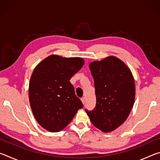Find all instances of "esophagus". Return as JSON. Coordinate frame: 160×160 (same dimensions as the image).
I'll list each match as a JSON object with an SVG mask.
<instances>
[{
  "mask_svg": "<svg viewBox=\"0 0 160 160\" xmlns=\"http://www.w3.org/2000/svg\"><path fill=\"white\" fill-rule=\"evenodd\" d=\"M81 101H82L83 104H85V97H82V98H81Z\"/></svg>",
  "mask_w": 160,
  "mask_h": 160,
  "instance_id": "obj_1",
  "label": "esophagus"
}]
</instances>
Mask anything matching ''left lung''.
I'll return each mask as SVG.
<instances>
[{"label":"left lung","mask_w":160,"mask_h":160,"mask_svg":"<svg viewBox=\"0 0 160 160\" xmlns=\"http://www.w3.org/2000/svg\"><path fill=\"white\" fill-rule=\"evenodd\" d=\"M94 82L96 106L85 109L91 122L103 132H111L128 118L133 106L135 88L131 70L114 56L90 64Z\"/></svg>","instance_id":"1"}]
</instances>
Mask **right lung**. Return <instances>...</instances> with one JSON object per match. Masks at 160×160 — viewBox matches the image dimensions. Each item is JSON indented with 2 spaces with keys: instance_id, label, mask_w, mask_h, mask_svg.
Wrapping results in <instances>:
<instances>
[{
  "instance_id": "1",
  "label": "right lung",
  "mask_w": 160,
  "mask_h": 160,
  "mask_svg": "<svg viewBox=\"0 0 160 160\" xmlns=\"http://www.w3.org/2000/svg\"><path fill=\"white\" fill-rule=\"evenodd\" d=\"M83 65L81 58L52 55L34 68L29 86V102L37 121L47 131H61L83 107L69 81Z\"/></svg>"
}]
</instances>
